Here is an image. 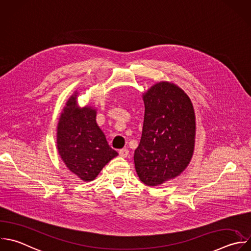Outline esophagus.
Here are the masks:
<instances>
[{
	"label": "esophagus",
	"mask_w": 251,
	"mask_h": 251,
	"mask_svg": "<svg viewBox=\"0 0 251 251\" xmlns=\"http://www.w3.org/2000/svg\"><path fill=\"white\" fill-rule=\"evenodd\" d=\"M119 154H120V156L126 158V157H127V155H128V149L123 148V149H121V150L119 151Z\"/></svg>",
	"instance_id": "obj_1"
}]
</instances>
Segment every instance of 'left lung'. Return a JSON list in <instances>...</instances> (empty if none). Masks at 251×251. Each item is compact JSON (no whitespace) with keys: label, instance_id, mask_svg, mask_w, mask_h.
<instances>
[{"label":"left lung","instance_id":"1","mask_svg":"<svg viewBox=\"0 0 251 251\" xmlns=\"http://www.w3.org/2000/svg\"><path fill=\"white\" fill-rule=\"evenodd\" d=\"M142 99V135L133 160L139 179L156 186L178 176L189 165L195 146V113L188 95L173 82L155 83Z\"/></svg>","mask_w":251,"mask_h":251}]
</instances>
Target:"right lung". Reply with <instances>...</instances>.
<instances>
[{"label":"right lung","mask_w":251,"mask_h":251,"mask_svg":"<svg viewBox=\"0 0 251 251\" xmlns=\"http://www.w3.org/2000/svg\"><path fill=\"white\" fill-rule=\"evenodd\" d=\"M79 92L68 99L57 126V149L67 168L82 181H92L118 152L96 123V108L77 104Z\"/></svg>","instance_id":"obj_1"}]
</instances>
